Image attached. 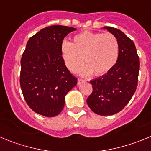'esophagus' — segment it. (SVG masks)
Returning <instances> with one entry per match:
<instances>
[{
  "mask_svg": "<svg viewBox=\"0 0 151 151\" xmlns=\"http://www.w3.org/2000/svg\"><path fill=\"white\" fill-rule=\"evenodd\" d=\"M84 82H85V81H84L83 79H82V78H78V84H81Z\"/></svg>",
  "mask_w": 151,
  "mask_h": 151,
  "instance_id": "1",
  "label": "esophagus"
}]
</instances>
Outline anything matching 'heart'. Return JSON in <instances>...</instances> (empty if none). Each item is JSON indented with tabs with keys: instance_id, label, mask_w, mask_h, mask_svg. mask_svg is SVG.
I'll return each mask as SVG.
<instances>
[{
	"instance_id": "1",
	"label": "heart",
	"mask_w": 151,
	"mask_h": 151,
	"mask_svg": "<svg viewBox=\"0 0 151 151\" xmlns=\"http://www.w3.org/2000/svg\"><path fill=\"white\" fill-rule=\"evenodd\" d=\"M60 52L63 62L72 73L76 72L84 62L81 74L88 76L94 73L102 76L110 72L117 63L119 45L111 33L85 31L73 37V43L63 41Z\"/></svg>"
}]
</instances>
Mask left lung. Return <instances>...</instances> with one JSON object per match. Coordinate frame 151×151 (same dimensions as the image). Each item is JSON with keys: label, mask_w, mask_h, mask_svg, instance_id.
<instances>
[{"label": "left lung", "mask_w": 151, "mask_h": 151, "mask_svg": "<svg viewBox=\"0 0 151 151\" xmlns=\"http://www.w3.org/2000/svg\"><path fill=\"white\" fill-rule=\"evenodd\" d=\"M104 28L118 40L119 58L110 72L91 81L93 91L88 97L87 104L96 114L110 116L121 111L134 94L138 86L140 61L132 40L119 29Z\"/></svg>", "instance_id": "left-lung-1"}]
</instances>
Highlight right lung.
I'll return each mask as SVG.
<instances>
[{"label": "right lung", "instance_id": "1", "mask_svg": "<svg viewBox=\"0 0 151 151\" xmlns=\"http://www.w3.org/2000/svg\"><path fill=\"white\" fill-rule=\"evenodd\" d=\"M75 30L60 25L41 29L29 38L22 54L19 82L24 99L33 111L44 116L58 115L65 96L77 84L60 52L63 38Z\"/></svg>", "mask_w": 151, "mask_h": 151}]
</instances>
